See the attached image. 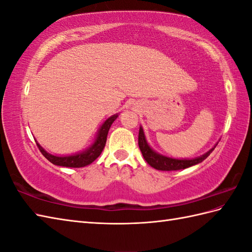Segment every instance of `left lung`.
I'll return each instance as SVG.
<instances>
[{
  "mask_svg": "<svg viewBox=\"0 0 252 252\" xmlns=\"http://www.w3.org/2000/svg\"><path fill=\"white\" fill-rule=\"evenodd\" d=\"M138 146H140L143 157L146 160L147 163L149 165H152L153 168L157 170H161V171H176V170L186 169L189 167H191V165H195L197 163L203 161V160H205L209 155L212 153V151L216 147L215 146L205 155H202V156L195 159L169 158V157L162 156V155L157 154L156 152H154L151 147H149L142 127H140V132H138Z\"/></svg>",
  "mask_w": 252,
  "mask_h": 252,
  "instance_id": "obj_1",
  "label": "left lung"
}]
</instances>
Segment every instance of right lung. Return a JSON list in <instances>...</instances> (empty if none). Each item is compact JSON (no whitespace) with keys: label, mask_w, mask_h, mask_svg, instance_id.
Listing matches in <instances>:
<instances>
[{"label":"right lung","mask_w":252,"mask_h":252,"mask_svg":"<svg viewBox=\"0 0 252 252\" xmlns=\"http://www.w3.org/2000/svg\"><path fill=\"white\" fill-rule=\"evenodd\" d=\"M117 117H118V115L111 116L104 122V125L101 126V127L99 129L97 137H96V140H95L93 145L90 148H88L87 151L83 153H80L77 155H71V156L58 157V156H54V155L46 153L37 143H36V145H37V147H39L42 155H43V156L53 164L62 165V167H69V168L85 167V165L92 163L94 160L101 154V152H103L106 141H107V134H108V131L110 129L112 122L117 119Z\"/></svg>","instance_id":"obj_1"}]
</instances>
